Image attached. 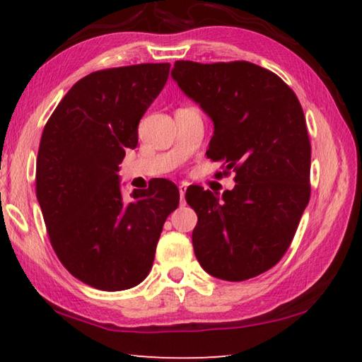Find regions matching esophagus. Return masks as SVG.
Masks as SVG:
<instances>
[{
  "label": "esophagus",
  "instance_id": "esophagus-1",
  "mask_svg": "<svg viewBox=\"0 0 362 362\" xmlns=\"http://www.w3.org/2000/svg\"><path fill=\"white\" fill-rule=\"evenodd\" d=\"M179 192H180V202H185V193H187V183H180L179 185Z\"/></svg>",
  "mask_w": 362,
  "mask_h": 362
}]
</instances>
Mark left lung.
<instances>
[{"label": "left lung", "instance_id": "8db88e82", "mask_svg": "<svg viewBox=\"0 0 362 362\" xmlns=\"http://www.w3.org/2000/svg\"><path fill=\"white\" fill-rule=\"evenodd\" d=\"M180 90L214 122L207 158L234 170L218 194L187 189L198 214L193 248L207 274L242 281L281 259L310 199V141L294 91L258 64L175 62ZM218 173V175H223Z\"/></svg>", "mask_w": 362, "mask_h": 362}]
</instances>
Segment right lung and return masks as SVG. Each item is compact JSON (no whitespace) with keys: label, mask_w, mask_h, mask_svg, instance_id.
Returning <instances> with one entry per match:
<instances>
[{"label":"right lung","mask_w":362,"mask_h":362,"mask_svg":"<svg viewBox=\"0 0 362 362\" xmlns=\"http://www.w3.org/2000/svg\"><path fill=\"white\" fill-rule=\"evenodd\" d=\"M169 68L91 72L72 85L42 131L36 196L50 244L62 264L96 290H128L147 277L164 221L179 206V188L166 179L123 201L117 174Z\"/></svg>","instance_id":"add662e5"}]
</instances>
